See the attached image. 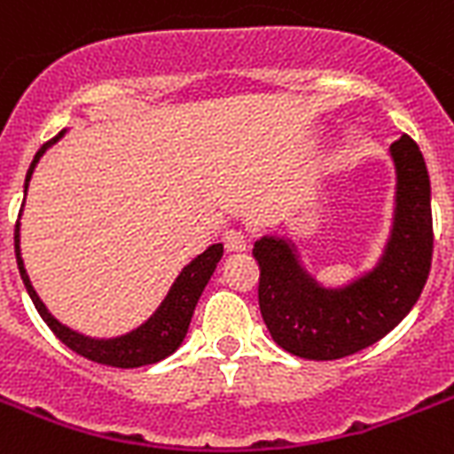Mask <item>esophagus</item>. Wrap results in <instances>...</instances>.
Segmentation results:
<instances>
[{"label": "esophagus", "instance_id": "obj_1", "mask_svg": "<svg viewBox=\"0 0 454 454\" xmlns=\"http://www.w3.org/2000/svg\"><path fill=\"white\" fill-rule=\"evenodd\" d=\"M223 244L227 253H244L248 248V241H246L244 231L239 230H227L223 234Z\"/></svg>", "mask_w": 454, "mask_h": 454}]
</instances>
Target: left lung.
Wrapping results in <instances>:
<instances>
[{
	"label": "left lung",
	"mask_w": 454,
	"mask_h": 454,
	"mask_svg": "<svg viewBox=\"0 0 454 454\" xmlns=\"http://www.w3.org/2000/svg\"><path fill=\"white\" fill-rule=\"evenodd\" d=\"M389 154L396 168L394 217L372 270L325 288L307 271L290 239L262 237L253 246L264 324L271 340L293 356H351L396 328L422 295L434 253L429 173L411 136L398 137Z\"/></svg>",
	"instance_id": "obj_1"
}]
</instances>
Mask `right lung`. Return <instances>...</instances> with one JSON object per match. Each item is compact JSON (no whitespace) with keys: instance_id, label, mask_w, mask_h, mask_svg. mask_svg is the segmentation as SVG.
<instances>
[{"instance_id":"obj_1","label":"right lung","mask_w":454,"mask_h":454,"mask_svg":"<svg viewBox=\"0 0 454 454\" xmlns=\"http://www.w3.org/2000/svg\"><path fill=\"white\" fill-rule=\"evenodd\" d=\"M63 136L65 130H60L53 140L39 147V152L32 159L30 168H27V176H25V192L30 187V177L35 168H37L39 159L43 157V152L49 150L51 145H56ZM20 215H23V208H20ZM13 239H16V262L18 270H20V278H23L25 288H27V295L32 297V302L37 307L39 317L53 330V335L63 344H67L72 351H77L79 356L89 358L93 364L112 365V368H140V365H152L161 361V358L170 356L183 344L199 297H201L206 284L210 281L217 262H220V257H223V244L208 246L201 255H197L187 267H183V271L177 274V278L173 281V286H170V290L157 307V311L145 324H140L130 333H124V335L107 337L105 340V337L82 335L77 330L67 328V325L60 324L46 309V304L42 302L37 290L32 288L30 277L25 271L23 255H20V220L16 223V237Z\"/></svg>"}]
</instances>
